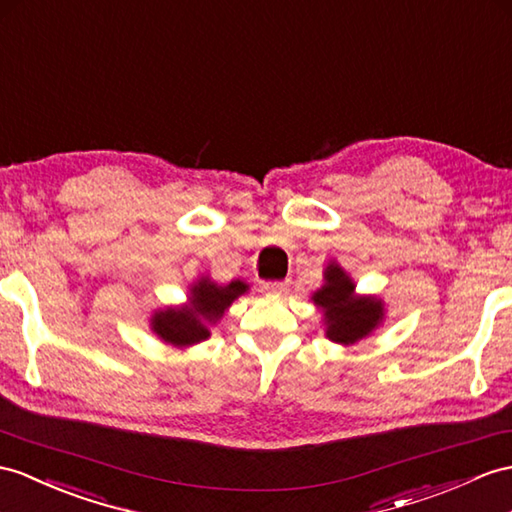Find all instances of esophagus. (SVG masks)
Returning <instances> with one entry per match:
<instances>
[{"instance_id": "1", "label": "esophagus", "mask_w": 512, "mask_h": 512, "mask_svg": "<svg viewBox=\"0 0 512 512\" xmlns=\"http://www.w3.org/2000/svg\"><path fill=\"white\" fill-rule=\"evenodd\" d=\"M265 291L267 293H273V295H284L286 291H289L291 282L289 280H282V282H265Z\"/></svg>"}]
</instances>
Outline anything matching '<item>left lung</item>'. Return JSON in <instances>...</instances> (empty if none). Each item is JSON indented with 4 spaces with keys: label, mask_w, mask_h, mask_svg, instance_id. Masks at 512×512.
I'll return each instance as SVG.
<instances>
[{
    "label": "left lung",
    "mask_w": 512,
    "mask_h": 512,
    "mask_svg": "<svg viewBox=\"0 0 512 512\" xmlns=\"http://www.w3.org/2000/svg\"><path fill=\"white\" fill-rule=\"evenodd\" d=\"M313 302L323 310L326 336L341 345L365 339L384 319L382 299L356 295L354 280L336 263H328L323 271V286L313 293Z\"/></svg>",
    "instance_id": "8db88e82"
}]
</instances>
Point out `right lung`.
Here are the masks:
<instances>
[{
  "label": "right lung",
  "mask_w": 512,
  "mask_h": 512,
  "mask_svg": "<svg viewBox=\"0 0 512 512\" xmlns=\"http://www.w3.org/2000/svg\"><path fill=\"white\" fill-rule=\"evenodd\" d=\"M249 284L243 280H232L226 286L206 278H199L189 291V302L184 306H171L156 310L152 315L154 334L158 339L173 347H191L206 341L210 336V326L226 315V310L236 297L247 293Z\"/></svg>",
  "instance_id": "right-lung-1"
}]
</instances>
